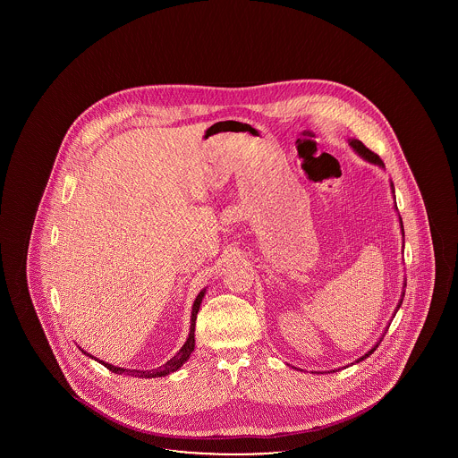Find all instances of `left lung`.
Returning a JSON list of instances; mask_svg holds the SVG:
<instances>
[{"instance_id":"1","label":"left lung","mask_w":458,"mask_h":458,"mask_svg":"<svg viewBox=\"0 0 458 458\" xmlns=\"http://www.w3.org/2000/svg\"><path fill=\"white\" fill-rule=\"evenodd\" d=\"M350 146L357 151V153L360 154L364 159H368V161H370V163H376V165H379V166H383V161H381V157L377 156L376 153H372L370 149H368L360 140H357V139H350ZM394 192V191H393ZM400 223H402V219H400ZM402 305V301H400V304H398V307ZM377 347V345H376ZM376 347L374 349L369 350V353H366L362 359H359V360H364L366 357H369L370 353L376 350Z\"/></svg>"}]
</instances>
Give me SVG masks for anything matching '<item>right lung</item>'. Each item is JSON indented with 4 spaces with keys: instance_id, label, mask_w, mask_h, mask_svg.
I'll use <instances>...</instances> for the list:
<instances>
[{
    "instance_id": "add662e5",
    "label": "right lung",
    "mask_w": 458,
    "mask_h": 458,
    "mask_svg": "<svg viewBox=\"0 0 458 458\" xmlns=\"http://www.w3.org/2000/svg\"><path fill=\"white\" fill-rule=\"evenodd\" d=\"M202 297H204V290L197 295L196 302H194V307H192V323H191V333H189L187 342L183 344L182 349L178 350V353L174 355V359H170V360H168L166 364H163L161 368L153 370H127L122 369V368H114V366H111V364H105L103 360H99V362L105 364V368H108L111 372H116V374L127 372V374H135L137 377H159V376H166V374H170V372L180 369V368L183 366V362H185V360L191 357V353L194 352V347H196L194 331H196L197 312H199V307H200V302H202ZM84 353H86V352H84Z\"/></svg>"
}]
</instances>
